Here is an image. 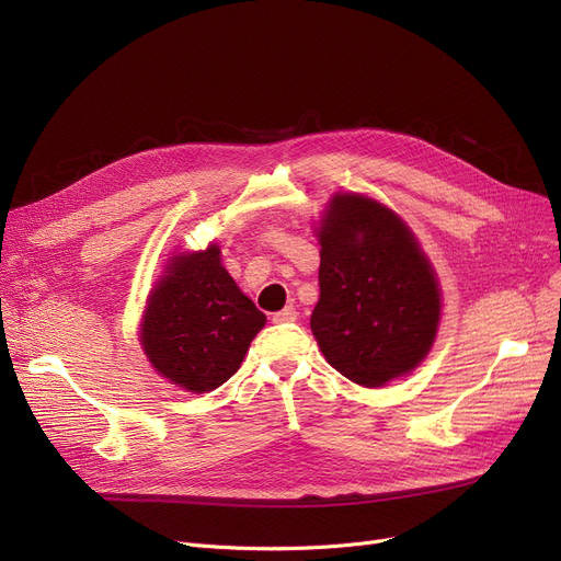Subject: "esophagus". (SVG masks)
Segmentation results:
<instances>
[{"label": "esophagus", "mask_w": 561, "mask_h": 561, "mask_svg": "<svg viewBox=\"0 0 561 561\" xmlns=\"http://www.w3.org/2000/svg\"><path fill=\"white\" fill-rule=\"evenodd\" d=\"M296 318H298V311L293 307H286V309L273 313V322H277V325H284V322H293Z\"/></svg>", "instance_id": "34e87169"}]
</instances>
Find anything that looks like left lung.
<instances>
[{"label":"left lung","instance_id":"8db88e82","mask_svg":"<svg viewBox=\"0 0 561 561\" xmlns=\"http://www.w3.org/2000/svg\"><path fill=\"white\" fill-rule=\"evenodd\" d=\"M311 332L325 359L377 389L414 370L436 339L440 290L416 236L389 206L339 193L318 227Z\"/></svg>","mask_w":561,"mask_h":561}]
</instances>
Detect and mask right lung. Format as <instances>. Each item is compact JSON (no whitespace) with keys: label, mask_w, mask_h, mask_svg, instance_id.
<instances>
[{"label":"right lung","mask_w":561,"mask_h":561,"mask_svg":"<svg viewBox=\"0 0 561 561\" xmlns=\"http://www.w3.org/2000/svg\"><path fill=\"white\" fill-rule=\"evenodd\" d=\"M265 316L220 263V248L176 254L150 293L140 345L161 377L191 393L214 391L241 368Z\"/></svg>","instance_id":"1"}]
</instances>
